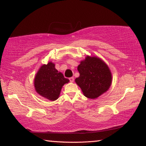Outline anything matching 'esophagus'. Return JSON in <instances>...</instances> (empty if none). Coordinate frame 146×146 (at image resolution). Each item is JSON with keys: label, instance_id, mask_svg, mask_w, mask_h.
Segmentation results:
<instances>
[{"label": "esophagus", "instance_id": "1", "mask_svg": "<svg viewBox=\"0 0 146 146\" xmlns=\"http://www.w3.org/2000/svg\"><path fill=\"white\" fill-rule=\"evenodd\" d=\"M69 80H70V82H73L74 80V78L73 77H71V78H69Z\"/></svg>", "mask_w": 146, "mask_h": 146}]
</instances>
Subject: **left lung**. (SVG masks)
Masks as SVG:
<instances>
[{
    "instance_id": "left-lung-1",
    "label": "left lung",
    "mask_w": 146,
    "mask_h": 146,
    "mask_svg": "<svg viewBox=\"0 0 146 146\" xmlns=\"http://www.w3.org/2000/svg\"><path fill=\"white\" fill-rule=\"evenodd\" d=\"M80 76L75 80L84 96L95 99L109 89L112 82L111 71L98 57L87 56L78 66Z\"/></svg>"
}]
</instances>
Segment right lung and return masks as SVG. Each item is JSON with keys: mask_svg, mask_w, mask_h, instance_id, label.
<instances>
[{"mask_svg": "<svg viewBox=\"0 0 146 146\" xmlns=\"http://www.w3.org/2000/svg\"><path fill=\"white\" fill-rule=\"evenodd\" d=\"M68 82V79L56 70L55 64L49 62L42 65L38 71L34 80V86L38 94L54 101L58 98L62 87Z\"/></svg>", "mask_w": 146, "mask_h": 146, "instance_id": "1", "label": "right lung"}]
</instances>
